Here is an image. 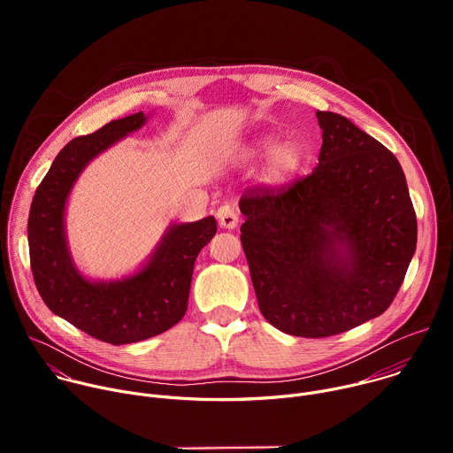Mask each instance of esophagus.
I'll return each instance as SVG.
<instances>
[{"mask_svg": "<svg viewBox=\"0 0 453 453\" xmlns=\"http://www.w3.org/2000/svg\"><path fill=\"white\" fill-rule=\"evenodd\" d=\"M217 219H219L220 227H224V229H234V227L238 226V213H236V210H234L233 206H229V204L219 208Z\"/></svg>", "mask_w": 453, "mask_h": 453, "instance_id": "1", "label": "esophagus"}]
</instances>
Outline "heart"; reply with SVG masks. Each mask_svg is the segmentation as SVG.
Here are the masks:
<instances>
[{
  "label": "heart",
  "instance_id": "obj_1",
  "mask_svg": "<svg viewBox=\"0 0 453 453\" xmlns=\"http://www.w3.org/2000/svg\"><path fill=\"white\" fill-rule=\"evenodd\" d=\"M274 136H264L256 143L254 152H267L262 166V180L269 186H281L288 182L303 163V150L294 142L276 143Z\"/></svg>",
  "mask_w": 453,
  "mask_h": 453
}]
</instances>
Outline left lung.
Wrapping results in <instances>:
<instances>
[{"mask_svg":"<svg viewBox=\"0 0 453 453\" xmlns=\"http://www.w3.org/2000/svg\"><path fill=\"white\" fill-rule=\"evenodd\" d=\"M315 170L240 199L242 247L264 317L296 337H332L381 315L416 252L418 222L391 150L346 116L317 111Z\"/></svg>","mask_w":453,"mask_h":453,"instance_id":"8db88e82","label":"left lung"}]
</instances>
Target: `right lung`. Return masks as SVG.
<instances>
[{
  "label": "right lung",
  "instance_id": "obj_1",
  "mask_svg": "<svg viewBox=\"0 0 453 453\" xmlns=\"http://www.w3.org/2000/svg\"><path fill=\"white\" fill-rule=\"evenodd\" d=\"M147 119L145 112H136L72 140L39 184L28 217L32 274L42 301L55 315L114 346L156 337L177 325L188 308L193 265L217 233L215 217L170 224L149 260L119 280H89L77 269L64 222L70 193L96 156Z\"/></svg>",
  "mask_w": 453,
  "mask_h": 453
}]
</instances>
